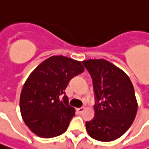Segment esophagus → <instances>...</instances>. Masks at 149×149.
I'll return each mask as SVG.
<instances>
[{"label":"esophagus","mask_w":149,"mask_h":149,"mask_svg":"<svg viewBox=\"0 0 149 149\" xmlns=\"http://www.w3.org/2000/svg\"><path fill=\"white\" fill-rule=\"evenodd\" d=\"M85 108L84 107H80V108H78V109H77V112L79 113V114H81L83 111H84Z\"/></svg>","instance_id":"obj_1"}]
</instances>
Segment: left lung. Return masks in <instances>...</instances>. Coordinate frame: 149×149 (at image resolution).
I'll use <instances>...</instances> for the list:
<instances>
[{
    "label": "left lung",
    "instance_id": "8db88e82",
    "mask_svg": "<svg viewBox=\"0 0 149 149\" xmlns=\"http://www.w3.org/2000/svg\"><path fill=\"white\" fill-rule=\"evenodd\" d=\"M82 63L91 77L95 95V116L86 122V130L96 140H116L129 130L136 116L134 86L122 70L105 59Z\"/></svg>",
    "mask_w": 149,
    "mask_h": 149
}]
</instances>
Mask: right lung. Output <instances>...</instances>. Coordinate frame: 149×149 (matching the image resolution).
I'll list each match as a JSON object with an SVG mask.
<instances>
[{
    "label": "right lung",
    "instance_id": "add662e5",
    "mask_svg": "<svg viewBox=\"0 0 149 149\" xmlns=\"http://www.w3.org/2000/svg\"><path fill=\"white\" fill-rule=\"evenodd\" d=\"M79 61L53 56L29 75L20 94L19 107L24 123L36 135L54 138L67 130L75 109L65 89L72 78L83 72Z\"/></svg>",
    "mask_w": 149,
    "mask_h": 149
}]
</instances>
